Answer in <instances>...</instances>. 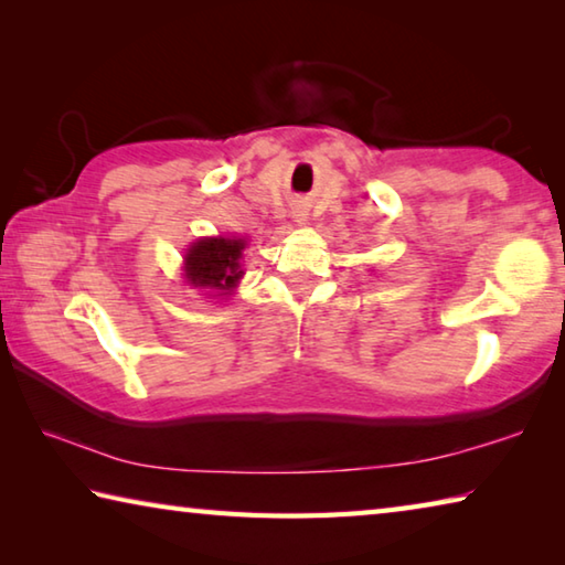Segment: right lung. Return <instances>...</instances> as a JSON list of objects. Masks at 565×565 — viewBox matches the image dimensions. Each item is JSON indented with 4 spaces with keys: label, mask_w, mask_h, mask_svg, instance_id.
Returning <instances> with one entry per match:
<instances>
[{
    "label": "right lung",
    "mask_w": 565,
    "mask_h": 565,
    "mask_svg": "<svg viewBox=\"0 0 565 565\" xmlns=\"http://www.w3.org/2000/svg\"><path fill=\"white\" fill-rule=\"evenodd\" d=\"M242 238H204L189 248L186 279L194 286L209 289H232L238 281V259H242Z\"/></svg>",
    "instance_id": "1"
}]
</instances>
